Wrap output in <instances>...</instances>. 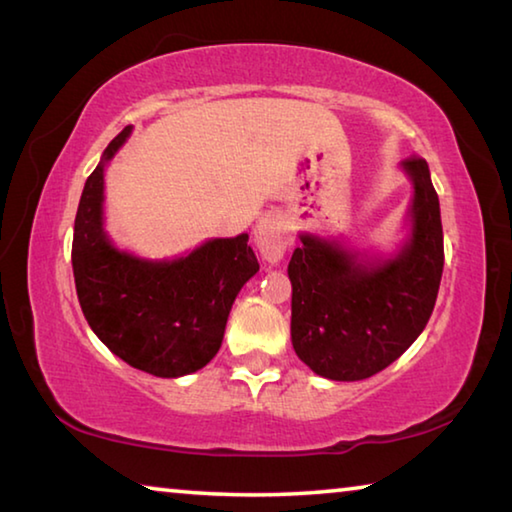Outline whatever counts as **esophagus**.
Listing matches in <instances>:
<instances>
[{
	"instance_id": "1",
	"label": "esophagus",
	"mask_w": 512,
	"mask_h": 512,
	"mask_svg": "<svg viewBox=\"0 0 512 512\" xmlns=\"http://www.w3.org/2000/svg\"><path fill=\"white\" fill-rule=\"evenodd\" d=\"M255 244L268 262H280L284 250H287V232H284V225L275 214H266L257 223Z\"/></svg>"
}]
</instances>
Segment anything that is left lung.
<instances>
[{
  "mask_svg": "<svg viewBox=\"0 0 512 512\" xmlns=\"http://www.w3.org/2000/svg\"><path fill=\"white\" fill-rule=\"evenodd\" d=\"M413 180V235L395 259L363 266L357 255L302 235L293 250L291 341L320 377L359 381L409 350L436 305L445 248L438 194L420 155L402 162Z\"/></svg>",
  "mask_w": 512,
  "mask_h": 512,
  "instance_id": "8db88e82",
  "label": "left lung"
}]
</instances>
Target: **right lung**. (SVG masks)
Masks as SVG:
<instances>
[{
	"label": "right lung",
	"instance_id": "right-lung-1",
	"mask_svg": "<svg viewBox=\"0 0 512 512\" xmlns=\"http://www.w3.org/2000/svg\"><path fill=\"white\" fill-rule=\"evenodd\" d=\"M128 135L131 126L85 180L72 241L76 296L92 332L128 366L155 377L189 375L219 352L232 302L259 264L248 235L212 239L173 262L112 248L103 232V164Z\"/></svg>",
	"mask_w": 512,
	"mask_h": 512
}]
</instances>
